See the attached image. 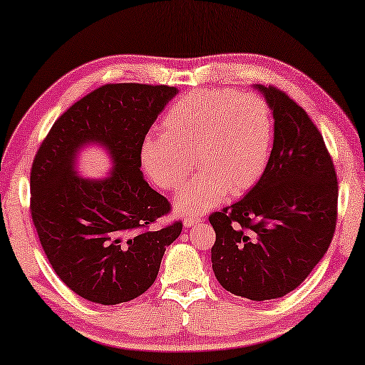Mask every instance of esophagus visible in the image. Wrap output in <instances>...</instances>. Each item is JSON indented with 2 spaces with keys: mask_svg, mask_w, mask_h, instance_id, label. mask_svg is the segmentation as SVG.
<instances>
[{
  "mask_svg": "<svg viewBox=\"0 0 365 365\" xmlns=\"http://www.w3.org/2000/svg\"><path fill=\"white\" fill-rule=\"evenodd\" d=\"M200 220H202V218L197 217V215H186V217H184L182 223H184V227H194L195 223L200 222Z\"/></svg>",
  "mask_w": 365,
  "mask_h": 365,
  "instance_id": "34e87169",
  "label": "esophagus"
}]
</instances>
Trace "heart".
I'll return each instance as SVG.
<instances>
[{"instance_id":"b5f03b06","label":"heart","mask_w":365,"mask_h":365,"mask_svg":"<svg viewBox=\"0 0 365 365\" xmlns=\"http://www.w3.org/2000/svg\"><path fill=\"white\" fill-rule=\"evenodd\" d=\"M163 133L143 138L142 165L156 186L179 190L178 210L207 212L227 194L241 195L264 175L271 158L274 122L264 99L230 89L190 93L168 109Z\"/></svg>"}]
</instances>
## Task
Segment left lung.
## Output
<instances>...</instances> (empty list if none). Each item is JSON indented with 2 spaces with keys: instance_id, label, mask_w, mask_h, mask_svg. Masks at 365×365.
I'll return each instance as SVG.
<instances>
[{
  "instance_id": "1",
  "label": "left lung",
  "mask_w": 365,
  "mask_h": 365,
  "mask_svg": "<svg viewBox=\"0 0 365 365\" xmlns=\"http://www.w3.org/2000/svg\"><path fill=\"white\" fill-rule=\"evenodd\" d=\"M256 88L274 115L264 175L243 199L209 217L212 269L228 292L272 300L292 292L328 251L338 217V178L322 133L276 86Z\"/></svg>"
}]
</instances>
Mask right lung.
Listing matches in <instances>:
<instances>
[{
    "label": "right lung",
    "instance_id": "obj_1",
    "mask_svg": "<svg viewBox=\"0 0 365 365\" xmlns=\"http://www.w3.org/2000/svg\"><path fill=\"white\" fill-rule=\"evenodd\" d=\"M178 94L173 86L104 85L63 112L38 147L31 170V215L50 264L83 299L115 305L142 295L182 230L151 225L171 204L143 179L140 148ZM99 143L115 161L106 180L76 175V153Z\"/></svg>",
    "mask_w": 365,
    "mask_h": 365
}]
</instances>
